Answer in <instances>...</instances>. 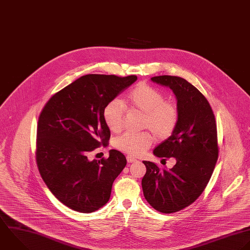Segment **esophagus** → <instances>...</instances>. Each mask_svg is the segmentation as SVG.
<instances>
[{"mask_svg":"<svg viewBox=\"0 0 250 250\" xmlns=\"http://www.w3.org/2000/svg\"><path fill=\"white\" fill-rule=\"evenodd\" d=\"M126 161H127V163H135L137 160L135 159V158H133V157H131V156H127L126 157Z\"/></svg>","mask_w":250,"mask_h":250,"instance_id":"1","label":"esophagus"}]
</instances>
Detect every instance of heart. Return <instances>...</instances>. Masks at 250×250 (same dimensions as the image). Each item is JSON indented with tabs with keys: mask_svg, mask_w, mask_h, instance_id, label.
I'll return each instance as SVG.
<instances>
[{
	"mask_svg": "<svg viewBox=\"0 0 250 250\" xmlns=\"http://www.w3.org/2000/svg\"><path fill=\"white\" fill-rule=\"evenodd\" d=\"M126 105L135 111L143 113L141 127L149 129L157 140L169 138L179 122L177 105L166 100L163 92L147 84L139 83L125 96ZM103 119L108 128L119 132L124 128L125 109L117 99L110 101L103 110ZM153 143V136L149 131L125 132L114 140L116 149L132 156L143 154Z\"/></svg>",
	"mask_w": 250,
	"mask_h": 250,
	"instance_id": "obj_1",
	"label": "heart"
}]
</instances>
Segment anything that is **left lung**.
<instances>
[{"label": "left lung", "mask_w": 250, "mask_h": 250, "mask_svg": "<svg viewBox=\"0 0 250 250\" xmlns=\"http://www.w3.org/2000/svg\"><path fill=\"white\" fill-rule=\"evenodd\" d=\"M151 80L171 88L177 98L178 125L154 150L155 156L165 161L173 157L176 164L167 170L144 161L142 189L152 208L173 213L192 205L209 182L219 153L216 121L208 99L185 79L165 75Z\"/></svg>", "instance_id": "1"}]
</instances>
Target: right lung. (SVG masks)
Listing matches in <instances>:
<instances>
[{"label":"right lung","mask_w":250,"mask_h":250,"mask_svg":"<svg viewBox=\"0 0 250 250\" xmlns=\"http://www.w3.org/2000/svg\"><path fill=\"white\" fill-rule=\"evenodd\" d=\"M136 80L134 75L83 76L53 94L40 114L39 172L54 197L75 211L90 213L106 205L114 180L126 165L117 150H110L107 159L89 160L88 155L111 135L104 107Z\"/></svg>","instance_id":"1"}]
</instances>
